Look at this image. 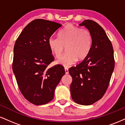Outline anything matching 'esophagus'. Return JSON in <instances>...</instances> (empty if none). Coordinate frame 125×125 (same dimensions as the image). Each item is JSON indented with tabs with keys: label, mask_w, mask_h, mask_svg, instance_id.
Segmentation results:
<instances>
[{
	"label": "esophagus",
	"mask_w": 125,
	"mask_h": 125,
	"mask_svg": "<svg viewBox=\"0 0 125 125\" xmlns=\"http://www.w3.org/2000/svg\"><path fill=\"white\" fill-rule=\"evenodd\" d=\"M64 71H65V73L66 74H68L69 73V70L67 67H65L64 68Z\"/></svg>",
	"instance_id": "34e87169"
}]
</instances>
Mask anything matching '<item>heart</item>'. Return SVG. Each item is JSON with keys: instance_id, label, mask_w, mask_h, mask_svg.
Returning <instances> with one entry per match:
<instances>
[{"instance_id": "obj_1", "label": "heart", "mask_w": 125, "mask_h": 125, "mask_svg": "<svg viewBox=\"0 0 125 125\" xmlns=\"http://www.w3.org/2000/svg\"><path fill=\"white\" fill-rule=\"evenodd\" d=\"M93 43V36L90 31L69 24L59 31L58 38L51 37L48 44L56 58H59L66 47V52L56 63L64 67L82 61L89 53Z\"/></svg>"}]
</instances>
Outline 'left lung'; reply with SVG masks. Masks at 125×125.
Instances as JSON below:
<instances>
[{
    "label": "left lung",
    "mask_w": 125,
    "mask_h": 125,
    "mask_svg": "<svg viewBox=\"0 0 125 125\" xmlns=\"http://www.w3.org/2000/svg\"><path fill=\"white\" fill-rule=\"evenodd\" d=\"M84 26L93 36L91 50L84 60L69 69L72 77L71 93L77 104L90 105L102 98L106 92L115 67L111 41L96 21L85 20Z\"/></svg>",
    "instance_id": "8db88e82"
}]
</instances>
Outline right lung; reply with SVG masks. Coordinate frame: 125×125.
<instances>
[{"label":"right lung","mask_w":125,"mask_h":125,"mask_svg":"<svg viewBox=\"0 0 125 125\" xmlns=\"http://www.w3.org/2000/svg\"><path fill=\"white\" fill-rule=\"evenodd\" d=\"M62 25L38 19L24 28L16 41L12 68L20 91L31 104L42 105L54 97L56 87L65 73L63 66L48 67L54 61L48 40Z\"/></svg>","instance_id":"obj_1"}]
</instances>
